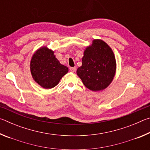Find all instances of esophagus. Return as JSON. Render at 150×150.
Wrapping results in <instances>:
<instances>
[{
  "label": "esophagus",
  "instance_id": "34e87169",
  "mask_svg": "<svg viewBox=\"0 0 150 150\" xmlns=\"http://www.w3.org/2000/svg\"><path fill=\"white\" fill-rule=\"evenodd\" d=\"M69 69H70V71H71V72H75L76 68H75V67H70Z\"/></svg>",
  "mask_w": 150,
  "mask_h": 150
}]
</instances>
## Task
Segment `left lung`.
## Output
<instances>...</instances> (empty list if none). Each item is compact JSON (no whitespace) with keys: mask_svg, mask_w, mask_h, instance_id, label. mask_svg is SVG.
<instances>
[{"mask_svg":"<svg viewBox=\"0 0 150 150\" xmlns=\"http://www.w3.org/2000/svg\"><path fill=\"white\" fill-rule=\"evenodd\" d=\"M116 69L115 56L110 47L103 40L95 39L85 50L77 74L88 89L100 91L112 83Z\"/></svg>","mask_w":150,"mask_h":150,"instance_id":"obj_1","label":"left lung"}]
</instances>
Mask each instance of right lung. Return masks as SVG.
<instances>
[{
    "label": "right lung",
    "mask_w": 150,
    "mask_h": 150,
    "mask_svg": "<svg viewBox=\"0 0 150 150\" xmlns=\"http://www.w3.org/2000/svg\"><path fill=\"white\" fill-rule=\"evenodd\" d=\"M68 71V67L61 64L55 57L54 52L45 46L36 50L30 61L33 79L46 89L55 87Z\"/></svg>",
    "instance_id": "right-lung-1"
}]
</instances>
